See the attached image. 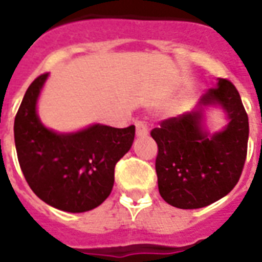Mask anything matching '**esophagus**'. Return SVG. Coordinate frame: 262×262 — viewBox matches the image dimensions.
<instances>
[{
	"label": "esophagus",
	"instance_id": "34e87169",
	"mask_svg": "<svg viewBox=\"0 0 262 262\" xmlns=\"http://www.w3.org/2000/svg\"><path fill=\"white\" fill-rule=\"evenodd\" d=\"M136 136L137 137H145L148 136V126L141 121L136 122Z\"/></svg>",
	"mask_w": 262,
	"mask_h": 262
}]
</instances>
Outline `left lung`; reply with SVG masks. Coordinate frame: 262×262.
<instances>
[{"instance_id": "left-lung-1", "label": "left lung", "mask_w": 262, "mask_h": 262, "mask_svg": "<svg viewBox=\"0 0 262 262\" xmlns=\"http://www.w3.org/2000/svg\"><path fill=\"white\" fill-rule=\"evenodd\" d=\"M209 105L222 106L229 119L228 126L213 135L203 126V110ZM151 136L158 144L159 193L172 207H207L239 181L248 154L249 118L231 81L217 79L194 110L164 119Z\"/></svg>"}]
</instances>
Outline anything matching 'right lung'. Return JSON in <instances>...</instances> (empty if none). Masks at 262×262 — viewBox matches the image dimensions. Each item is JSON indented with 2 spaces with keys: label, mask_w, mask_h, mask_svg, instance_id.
<instances>
[{
  "label": "right lung",
  "mask_w": 262,
  "mask_h": 262,
  "mask_svg": "<svg viewBox=\"0 0 262 262\" xmlns=\"http://www.w3.org/2000/svg\"><path fill=\"white\" fill-rule=\"evenodd\" d=\"M49 73L27 90L14 118V144L21 171L39 199L72 213L99 207L110 195L115 164L135 140V126L95 123L75 133L47 129L36 103Z\"/></svg>",
  "instance_id": "add662e5"
}]
</instances>
